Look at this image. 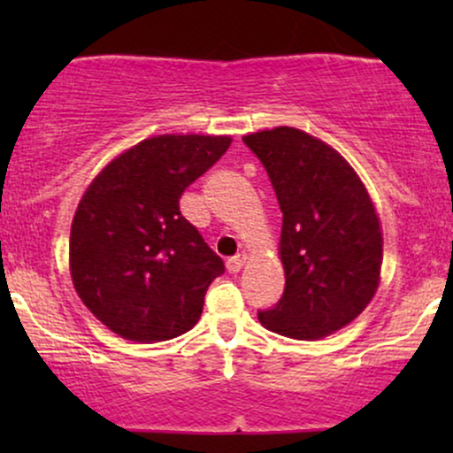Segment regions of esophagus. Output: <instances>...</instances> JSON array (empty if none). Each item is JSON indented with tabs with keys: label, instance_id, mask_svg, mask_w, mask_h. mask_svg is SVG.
<instances>
[{
	"label": "esophagus",
	"instance_id": "34e87169",
	"mask_svg": "<svg viewBox=\"0 0 453 453\" xmlns=\"http://www.w3.org/2000/svg\"><path fill=\"white\" fill-rule=\"evenodd\" d=\"M244 253H238V256H234V257H230L226 262V266H227V273H232V274H236V273H241V268H242V264H244Z\"/></svg>",
	"mask_w": 453,
	"mask_h": 453
}]
</instances>
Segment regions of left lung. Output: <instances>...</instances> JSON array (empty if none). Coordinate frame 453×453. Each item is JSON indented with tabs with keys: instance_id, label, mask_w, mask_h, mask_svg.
<instances>
[{
	"instance_id": "8db88e82",
	"label": "left lung",
	"mask_w": 453,
	"mask_h": 453,
	"mask_svg": "<svg viewBox=\"0 0 453 453\" xmlns=\"http://www.w3.org/2000/svg\"><path fill=\"white\" fill-rule=\"evenodd\" d=\"M242 142L262 161L283 212L285 289L257 311L259 321L289 339H324L377 292L383 238L375 206L351 165L300 129H266Z\"/></svg>"
}]
</instances>
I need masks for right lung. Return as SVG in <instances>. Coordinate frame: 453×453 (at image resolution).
Listing matches in <instances>:
<instances>
[{
  "instance_id": "right-lung-1",
  "label": "right lung",
  "mask_w": 453,
  "mask_h": 453,
  "mask_svg": "<svg viewBox=\"0 0 453 453\" xmlns=\"http://www.w3.org/2000/svg\"><path fill=\"white\" fill-rule=\"evenodd\" d=\"M227 136H155L111 161L78 204L72 280L114 334L159 342L197 324L223 259L180 215L183 191L230 147Z\"/></svg>"
}]
</instances>
